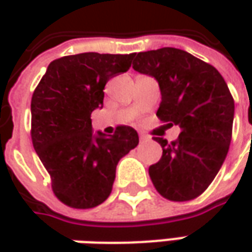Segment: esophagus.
<instances>
[{"label": "esophagus", "mask_w": 252, "mask_h": 252, "mask_svg": "<svg viewBox=\"0 0 252 252\" xmlns=\"http://www.w3.org/2000/svg\"><path fill=\"white\" fill-rule=\"evenodd\" d=\"M139 137H140L141 143H144V141L150 140V137H149V136H146V134H143V133H140V134H139Z\"/></svg>", "instance_id": "34e87169"}]
</instances>
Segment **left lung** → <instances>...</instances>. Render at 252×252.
Segmentation results:
<instances>
[{
  "label": "left lung",
  "instance_id": "1",
  "mask_svg": "<svg viewBox=\"0 0 252 252\" xmlns=\"http://www.w3.org/2000/svg\"><path fill=\"white\" fill-rule=\"evenodd\" d=\"M131 59L136 71L160 85V121L181 129L172 143L154 137L162 156L149 168L153 185L168 200L198 198L218 175L231 141L234 99L227 84L213 65L181 49L162 47Z\"/></svg>",
  "mask_w": 252,
  "mask_h": 252
}]
</instances>
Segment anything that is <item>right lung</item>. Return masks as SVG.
<instances>
[{"label": "right lung", "mask_w": 252, "mask_h": 252, "mask_svg": "<svg viewBox=\"0 0 252 252\" xmlns=\"http://www.w3.org/2000/svg\"><path fill=\"white\" fill-rule=\"evenodd\" d=\"M133 54L80 53L49 64L31 102L32 143L59 200L91 209L111 195L116 165L139 144L130 126L115 134L92 131L91 113L103 106V88L130 68Z\"/></svg>", "instance_id": "add662e5"}]
</instances>
